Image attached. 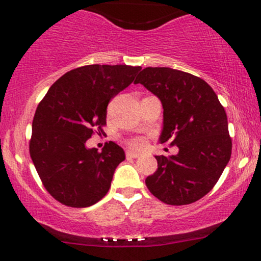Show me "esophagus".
Listing matches in <instances>:
<instances>
[{
  "mask_svg": "<svg viewBox=\"0 0 261 261\" xmlns=\"http://www.w3.org/2000/svg\"><path fill=\"white\" fill-rule=\"evenodd\" d=\"M139 153L137 152H134V151H130V149H127L126 151V158H137L139 157Z\"/></svg>",
  "mask_w": 261,
  "mask_h": 261,
  "instance_id": "obj_1",
  "label": "esophagus"
}]
</instances>
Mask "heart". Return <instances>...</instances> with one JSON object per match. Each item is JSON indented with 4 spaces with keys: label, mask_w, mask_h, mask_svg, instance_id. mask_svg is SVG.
Listing matches in <instances>:
<instances>
[{
    "label": "heart",
    "mask_w": 261,
    "mask_h": 261,
    "mask_svg": "<svg viewBox=\"0 0 261 261\" xmlns=\"http://www.w3.org/2000/svg\"><path fill=\"white\" fill-rule=\"evenodd\" d=\"M128 145L134 148H140L143 146V140L141 137H134V139L128 141Z\"/></svg>",
    "instance_id": "1"
}]
</instances>
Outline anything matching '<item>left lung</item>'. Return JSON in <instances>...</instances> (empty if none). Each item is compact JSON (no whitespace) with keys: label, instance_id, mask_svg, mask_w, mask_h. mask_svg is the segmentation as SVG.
<instances>
[{"label":"left lung","instance_id":"1","mask_svg":"<svg viewBox=\"0 0 261 261\" xmlns=\"http://www.w3.org/2000/svg\"><path fill=\"white\" fill-rule=\"evenodd\" d=\"M135 83L160 98V141L179 148L175 155H155L158 168L146 178L148 190L168 205L197 201L216 185L232 153L224 108L205 81L179 70L146 67Z\"/></svg>","mask_w":261,"mask_h":261}]
</instances>
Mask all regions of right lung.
I'll use <instances>...</instances> for the list:
<instances>
[{"mask_svg":"<svg viewBox=\"0 0 261 261\" xmlns=\"http://www.w3.org/2000/svg\"><path fill=\"white\" fill-rule=\"evenodd\" d=\"M140 70L127 65L77 67L60 77L39 103L29 153L44 188L62 205L88 207L109 191L124 149L110 141L99 152L86 142L104 133L108 104Z\"/></svg>","mask_w":261,"mask_h":261,"instance_id":"1","label":"right lung"}]
</instances>
